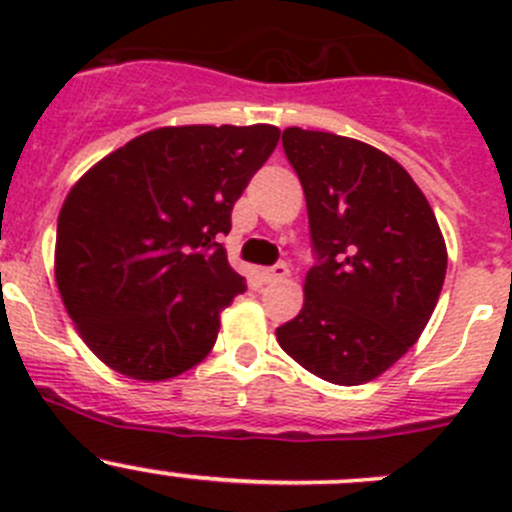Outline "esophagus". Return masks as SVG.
<instances>
[{"label":"esophagus","instance_id":"1","mask_svg":"<svg viewBox=\"0 0 512 512\" xmlns=\"http://www.w3.org/2000/svg\"><path fill=\"white\" fill-rule=\"evenodd\" d=\"M287 275H289V267L285 265V262H277V265H272V267H267V270H262V282H267V285H270V282L285 280Z\"/></svg>","mask_w":512,"mask_h":512}]
</instances>
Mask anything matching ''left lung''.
I'll return each mask as SVG.
<instances>
[{
	"label": "left lung",
	"instance_id": "left-lung-1",
	"mask_svg": "<svg viewBox=\"0 0 512 512\" xmlns=\"http://www.w3.org/2000/svg\"><path fill=\"white\" fill-rule=\"evenodd\" d=\"M282 148L304 188L317 262L302 312L277 327V342L329 384H364L421 337L446 277V242L418 185L386 153L302 128H287Z\"/></svg>",
	"mask_w": 512,
	"mask_h": 512
}]
</instances>
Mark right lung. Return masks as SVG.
<instances>
[{
    "label": "right lung",
    "mask_w": 512,
    "mask_h": 512,
    "mask_svg": "<svg viewBox=\"0 0 512 512\" xmlns=\"http://www.w3.org/2000/svg\"><path fill=\"white\" fill-rule=\"evenodd\" d=\"M275 126L156 128L96 163L64 200L56 285L103 364L163 381L205 359L247 289L220 235L272 156Z\"/></svg>",
    "instance_id": "1"
}]
</instances>
